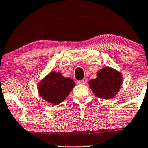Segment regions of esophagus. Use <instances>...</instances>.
<instances>
[{"label":"esophagus","instance_id":"34e87169","mask_svg":"<svg viewBox=\"0 0 148 148\" xmlns=\"http://www.w3.org/2000/svg\"><path fill=\"white\" fill-rule=\"evenodd\" d=\"M87 83V79H86V78H84V79H83L81 81H78V84H86Z\"/></svg>","mask_w":148,"mask_h":148}]
</instances>
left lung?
Returning <instances> with one entry per match:
<instances>
[{
	"mask_svg": "<svg viewBox=\"0 0 148 148\" xmlns=\"http://www.w3.org/2000/svg\"><path fill=\"white\" fill-rule=\"evenodd\" d=\"M122 74L111 67L103 68L97 73L96 79L89 81V86L97 97L110 99L117 94L122 84Z\"/></svg>",
	"mask_w": 148,
	"mask_h": 148,
	"instance_id": "1",
	"label": "left lung"
}]
</instances>
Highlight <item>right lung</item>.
<instances>
[{"mask_svg": "<svg viewBox=\"0 0 148 148\" xmlns=\"http://www.w3.org/2000/svg\"><path fill=\"white\" fill-rule=\"evenodd\" d=\"M75 86V82L64 78L61 73L51 71L38 84V93L45 100L53 105L62 101Z\"/></svg>", "mask_w": 148, "mask_h": 148, "instance_id": "add662e5", "label": "right lung"}]
</instances>
